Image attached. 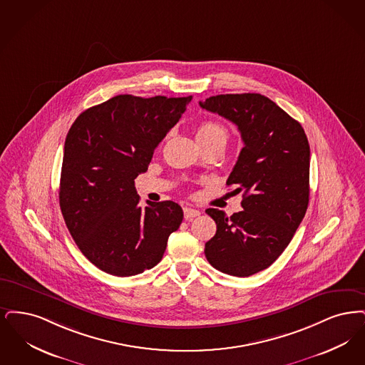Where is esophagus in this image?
I'll return each instance as SVG.
<instances>
[{
	"label": "esophagus",
	"instance_id": "obj_1",
	"mask_svg": "<svg viewBox=\"0 0 365 365\" xmlns=\"http://www.w3.org/2000/svg\"><path fill=\"white\" fill-rule=\"evenodd\" d=\"M199 215H200V211L197 208H193L190 206L184 207V217H185L187 221L195 218V217H199Z\"/></svg>",
	"mask_w": 365,
	"mask_h": 365
}]
</instances>
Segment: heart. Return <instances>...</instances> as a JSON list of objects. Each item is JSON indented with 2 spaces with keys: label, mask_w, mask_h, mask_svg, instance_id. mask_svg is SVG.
<instances>
[{
  "label": "heart",
  "mask_w": 365,
  "mask_h": 365,
  "mask_svg": "<svg viewBox=\"0 0 365 365\" xmlns=\"http://www.w3.org/2000/svg\"><path fill=\"white\" fill-rule=\"evenodd\" d=\"M199 143H222L223 145L229 139L227 129L217 121H203L196 130Z\"/></svg>",
  "instance_id": "b5f03b06"
}]
</instances>
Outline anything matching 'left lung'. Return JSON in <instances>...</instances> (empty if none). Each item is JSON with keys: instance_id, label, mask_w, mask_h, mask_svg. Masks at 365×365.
Here are the masks:
<instances>
[{"instance_id": "left-lung-1", "label": "left lung", "mask_w": 365, "mask_h": 365, "mask_svg": "<svg viewBox=\"0 0 365 365\" xmlns=\"http://www.w3.org/2000/svg\"><path fill=\"white\" fill-rule=\"evenodd\" d=\"M236 124L244 147L226 184L244 192L242 211L227 217L207 208L217 223L205 247L214 269L250 277L285 251L309 202V144L302 124L260 94H225L199 102Z\"/></svg>"}]
</instances>
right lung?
Returning <instances> with one entry per match:
<instances>
[{
	"mask_svg": "<svg viewBox=\"0 0 365 365\" xmlns=\"http://www.w3.org/2000/svg\"><path fill=\"white\" fill-rule=\"evenodd\" d=\"M192 96H117L83 111L63 145L60 207L63 221L93 264L115 277L157 266L182 222L172 200L139 205L135 178L175 127Z\"/></svg>",
	"mask_w": 365,
	"mask_h": 365,
	"instance_id": "right-lung-1",
	"label": "right lung"
}]
</instances>
